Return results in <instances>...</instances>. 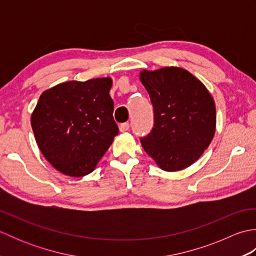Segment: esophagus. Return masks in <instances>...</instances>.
I'll use <instances>...</instances> for the list:
<instances>
[{"mask_svg":"<svg viewBox=\"0 0 256 256\" xmlns=\"http://www.w3.org/2000/svg\"><path fill=\"white\" fill-rule=\"evenodd\" d=\"M128 128H130V124L128 123L120 124V131H121V132H126Z\"/></svg>","mask_w":256,"mask_h":256,"instance_id":"obj_1","label":"esophagus"}]
</instances>
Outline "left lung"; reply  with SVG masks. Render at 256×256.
Listing matches in <instances>:
<instances>
[{
	"label": "left lung",
	"instance_id": "1",
	"mask_svg": "<svg viewBox=\"0 0 256 256\" xmlns=\"http://www.w3.org/2000/svg\"><path fill=\"white\" fill-rule=\"evenodd\" d=\"M140 80L154 108V128L140 138L160 170L177 172L192 165L216 133V104L206 86L180 67L142 70Z\"/></svg>",
	"mask_w": 256,
	"mask_h": 256
}]
</instances>
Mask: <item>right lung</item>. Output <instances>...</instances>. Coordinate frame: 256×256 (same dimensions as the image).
<instances>
[{"mask_svg": "<svg viewBox=\"0 0 256 256\" xmlns=\"http://www.w3.org/2000/svg\"><path fill=\"white\" fill-rule=\"evenodd\" d=\"M111 86L110 77L72 80L40 94L30 118L32 132L42 154L64 175L94 172L118 135Z\"/></svg>", "mask_w": 256, "mask_h": 256, "instance_id": "1", "label": "right lung"}]
</instances>
